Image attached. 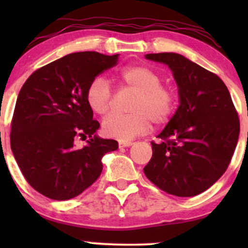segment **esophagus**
I'll use <instances>...</instances> for the list:
<instances>
[{"mask_svg":"<svg viewBox=\"0 0 248 248\" xmlns=\"http://www.w3.org/2000/svg\"><path fill=\"white\" fill-rule=\"evenodd\" d=\"M133 145V142L129 140H119V146L120 147H129Z\"/></svg>","mask_w":248,"mask_h":248,"instance_id":"34e87169","label":"esophagus"}]
</instances>
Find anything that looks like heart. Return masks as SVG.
I'll return each mask as SVG.
<instances>
[{"label": "heart", "instance_id": "obj_1", "mask_svg": "<svg viewBox=\"0 0 248 248\" xmlns=\"http://www.w3.org/2000/svg\"><path fill=\"white\" fill-rule=\"evenodd\" d=\"M120 89L136 92L129 103V114H110L102 124L107 137L129 140L146 133L155 124H163L174 114L176 96L171 87L162 84V76L149 66L137 64L121 69L116 74ZM112 91L108 79L98 76L86 90V103L97 115L108 114L112 107Z\"/></svg>", "mask_w": 248, "mask_h": 248}]
</instances>
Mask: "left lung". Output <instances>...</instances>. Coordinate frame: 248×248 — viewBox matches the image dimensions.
<instances>
[{
	"mask_svg": "<svg viewBox=\"0 0 248 248\" xmlns=\"http://www.w3.org/2000/svg\"><path fill=\"white\" fill-rule=\"evenodd\" d=\"M172 71L180 106L152 141L145 166L147 179L176 197H194L212 186L228 168L240 133L231 93L218 76L174 52L147 54Z\"/></svg>",
	"mask_w": 248,
	"mask_h": 248,
	"instance_id": "1",
	"label": "left lung"
}]
</instances>
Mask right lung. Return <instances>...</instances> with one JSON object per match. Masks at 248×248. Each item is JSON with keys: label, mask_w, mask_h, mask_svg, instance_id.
I'll return each mask as SVG.
<instances>
[{"label": "right lung", "mask_w": 248, "mask_h": 248, "mask_svg": "<svg viewBox=\"0 0 248 248\" xmlns=\"http://www.w3.org/2000/svg\"><path fill=\"white\" fill-rule=\"evenodd\" d=\"M119 55L74 52L37 69L22 85L11 128V147L32 188L54 201L74 198L101 175L102 157L116 140L94 136L99 122L86 103L92 79L117 63ZM87 139L77 149L75 140Z\"/></svg>", "instance_id": "obj_1"}]
</instances>
